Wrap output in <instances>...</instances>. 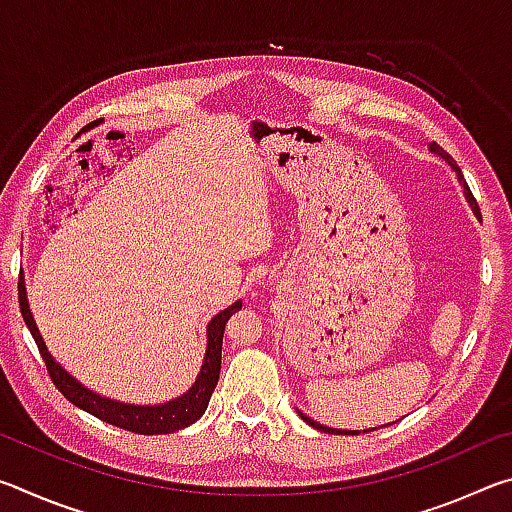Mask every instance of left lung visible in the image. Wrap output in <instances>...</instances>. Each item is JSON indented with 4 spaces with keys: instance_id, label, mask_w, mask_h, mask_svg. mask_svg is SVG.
<instances>
[{
    "instance_id": "obj_1",
    "label": "left lung",
    "mask_w": 512,
    "mask_h": 512,
    "mask_svg": "<svg viewBox=\"0 0 512 512\" xmlns=\"http://www.w3.org/2000/svg\"><path fill=\"white\" fill-rule=\"evenodd\" d=\"M431 151L433 153H438L440 155V158H445L449 164H452V167L456 169V173H458V180H461V185L465 187V198H467V203H470L472 207H476V198L472 196V192H470V187H467V183H465V178H463V173H461V169H458V164L454 162V158H452V155H449L445 149H443V146H440V144H436V142H433L431 144ZM300 418L302 420H305L307 424H311V427H314V429H318V431H325V433H345V436H348V433H357V431H343V429H329V427H323V424H318V422H314V420H311V418H307V415L305 413H300ZM370 431V429H368Z\"/></svg>"
}]
</instances>
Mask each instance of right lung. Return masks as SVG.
Wrapping results in <instances>:
<instances>
[{
	"label": "right lung",
	"instance_id": "right-lung-1",
	"mask_svg": "<svg viewBox=\"0 0 512 512\" xmlns=\"http://www.w3.org/2000/svg\"><path fill=\"white\" fill-rule=\"evenodd\" d=\"M17 298H20V311L24 323H27L29 332L36 341L40 357L45 361L49 379L54 381V386L63 393L69 402L79 406V409L92 413L94 418H99L108 424H115L119 429L133 431V433H144V436H158V433H173L178 429L187 427V424L196 422L205 413L207 404H210V397L216 388V381H219L221 372V345H223V332L225 323H228L230 316L241 309V302L223 309L219 316L212 318V323L207 325V352H205V363L201 368V375L194 381V386L189 391L178 397V400L160 404V406H133V404H121L112 402L101 397L97 393L83 388L79 381H76L69 372H65L58 363L51 359V354L45 348V341L38 332L36 323H33V316L29 311L27 302V289H24V282L20 277L17 282Z\"/></svg>",
	"mask_w": 512,
	"mask_h": 512
}]
</instances>
